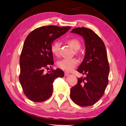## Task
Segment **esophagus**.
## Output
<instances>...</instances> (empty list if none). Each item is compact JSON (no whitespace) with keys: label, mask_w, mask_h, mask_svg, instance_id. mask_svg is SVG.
<instances>
[{"label":"esophagus","mask_w":126,"mask_h":126,"mask_svg":"<svg viewBox=\"0 0 126 126\" xmlns=\"http://www.w3.org/2000/svg\"><path fill=\"white\" fill-rule=\"evenodd\" d=\"M69 72H68V71H64V76H68V75H69Z\"/></svg>","instance_id":"34e87169"}]
</instances>
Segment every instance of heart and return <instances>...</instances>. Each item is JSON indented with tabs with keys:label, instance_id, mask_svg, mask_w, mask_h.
Instances as JSON below:
<instances>
[{
	"label": "heart",
	"instance_id": "obj_1",
	"mask_svg": "<svg viewBox=\"0 0 126 126\" xmlns=\"http://www.w3.org/2000/svg\"><path fill=\"white\" fill-rule=\"evenodd\" d=\"M68 43L75 50H79L81 47V44L77 39L72 38L68 40ZM60 46V43L59 41H55L52 44L51 47V51L54 55L58 56L59 55ZM78 60L75 58L63 59L58 62L57 66L60 69L70 71L75 68L78 64Z\"/></svg>",
	"mask_w": 126,
	"mask_h": 126
}]
</instances>
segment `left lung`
<instances>
[{
	"instance_id": "8db88e82",
	"label": "left lung",
	"mask_w": 126,
	"mask_h": 126,
	"mask_svg": "<svg viewBox=\"0 0 126 126\" xmlns=\"http://www.w3.org/2000/svg\"><path fill=\"white\" fill-rule=\"evenodd\" d=\"M71 33L81 36L85 40V55L77 71L86 77L78 78L70 90V98L81 107L94 105L104 95L108 83L109 65L104 42L92 30L76 28Z\"/></svg>"
}]
</instances>
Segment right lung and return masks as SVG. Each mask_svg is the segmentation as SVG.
<instances>
[{"label": "right lung", "instance_id": "add662e5", "mask_svg": "<svg viewBox=\"0 0 126 126\" xmlns=\"http://www.w3.org/2000/svg\"><path fill=\"white\" fill-rule=\"evenodd\" d=\"M71 27L47 26L38 28L27 37L20 55L19 81L23 91L29 100L43 102L50 97L53 82L63 77V71L57 68L45 69L54 64L51 47L54 41L66 33Z\"/></svg>", "mask_w": 126, "mask_h": 126}]
</instances>
